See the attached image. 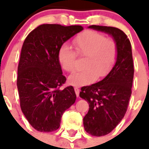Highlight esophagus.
Returning a JSON list of instances; mask_svg holds the SVG:
<instances>
[{"instance_id": "34e87169", "label": "esophagus", "mask_w": 149, "mask_h": 149, "mask_svg": "<svg viewBox=\"0 0 149 149\" xmlns=\"http://www.w3.org/2000/svg\"><path fill=\"white\" fill-rule=\"evenodd\" d=\"M74 91H75V93H76V94H77V97H79V88H77V87H75Z\"/></svg>"}]
</instances>
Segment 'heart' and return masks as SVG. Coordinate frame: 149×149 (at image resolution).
Wrapping results in <instances>:
<instances>
[{"label": "heart", "instance_id": "obj_1", "mask_svg": "<svg viewBox=\"0 0 149 149\" xmlns=\"http://www.w3.org/2000/svg\"><path fill=\"white\" fill-rule=\"evenodd\" d=\"M72 45L78 56L85 57L84 70L73 72L69 77V84L72 86H86L97 78L105 77L118 58L116 41L99 31L89 30L79 34L73 38ZM76 54L67 44L61 45L58 51V60L63 70L68 72L76 70Z\"/></svg>", "mask_w": 149, "mask_h": 149}]
</instances>
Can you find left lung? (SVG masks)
<instances>
[{"mask_svg":"<svg viewBox=\"0 0 149 149\" xmlns=\"http://www.w3.org/2000/svg\"><path fill=\"white\" fill-rule=\"evenodd\" d=\"M89 28L113 36L118 47L114 66L104 79L83 86L79 97L89 104L84 118L85 131L93 136H104L113 131L124 118L132 95L134 64L132 45L126 34L113 27L91 25Z\"/></svg>","mask_w":149,"mask_h":149,"instance_id":"obj_1","label":"left lung"}]
</instances>
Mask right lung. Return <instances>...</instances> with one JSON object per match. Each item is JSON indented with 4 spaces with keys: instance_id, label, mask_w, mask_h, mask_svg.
Masks as SVG:
<instances>
[{
    "instance_id": "obj_1",
    "label": "right lung",
    "mask_w": 149,
    "mask_h": 149,
    "mask_svg": "<svg viewBox=\"0 0 149 149\" xmlns=\"http://www.w3.org/2000/svg\"><path fill=\"white\" fill-rule=\"evenodd\" d=\"M82 30L81 25L41 24L23 43L17 66L20 106L29 124L38 132L58 129L63 113L75 103L73 87L61 89L66 78L58 63V51Z\"/></svg>"
}]
</instances>
